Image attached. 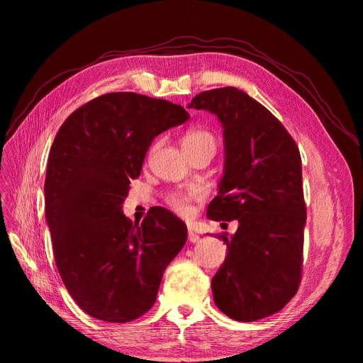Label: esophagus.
<instances>
[{"mask_svg":"<svg viewBox=\"0 0 363 363\" xmlns=\"http://www.w3.org/2000/svg\"><path fill=\"white\" fill-rule=\"evenodd\" d=\"M188 240H189V242H199V241H200V237H199L193 230H189V231H188Z\"/></svg>","mask_w":363,"mask_h":363,"instance_id":"34e87169","label":"esophagus"}]
</instances>
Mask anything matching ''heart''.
Segmentation results:
<instances>
[{"instance_id": "obj_1", "label": "heart", "mask_w": 363, "mask_h": 363, "mask_svg": "<svg viewBox=\"0 0 363 363\" xmlns=\"http://www.w3.org/2000/svg\"><path fill=\"white\" fill-rule=\"evenodd\" d=\"M208 145L215 148L216 138L213 133L204 129V128H191L185 132L182 138V148L184 151H191L199 147ZM201 199L200 189H189V191H172L169 193L164 200L166 204L181 216H189L194 212V203Z\"/></svg>"}]
</instances>
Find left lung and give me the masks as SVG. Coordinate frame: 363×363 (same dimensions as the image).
<instances>
[{"label":"left lung","instance_id":"1","mask_svg":"<svg viewBox=\"0 0 363 363\" xmlns=\"http://www.w3.org/2000/svg\"><path fill=\"white\" fill-rule=\"evenodd\" d=\"M189 108L212 111L223 125L225 175L207 218L238 220L234 237L219 234L228 255L212 279L215 303L241 322L271 316L296 296L303 272L298 147L268 108L234 86L204 91Z\"/></svg>","mask_w":363,"mask_h":363}]
</instances>
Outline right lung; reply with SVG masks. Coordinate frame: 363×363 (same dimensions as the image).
<instances>
[{
    "mask_svg": "<svg viewBox=\"0 0 363 363\" xmlns=\"http://www.w3.org/2000/svg\"><path fill=\"white\" fill-rule=\"evenodd\" d=\"M188 118L179 104L110 92L76 108L57 132L45 216L65 287L92 318L125 323L147 313L182 250L186 226L178 216L157 206L133 225L122 204L152 140Z\"/></svg>",
    "mask_w": 363,
    "mask_h": 363,
    "instance_id": "1",
    "label": "right lung"
}]
</instances>
